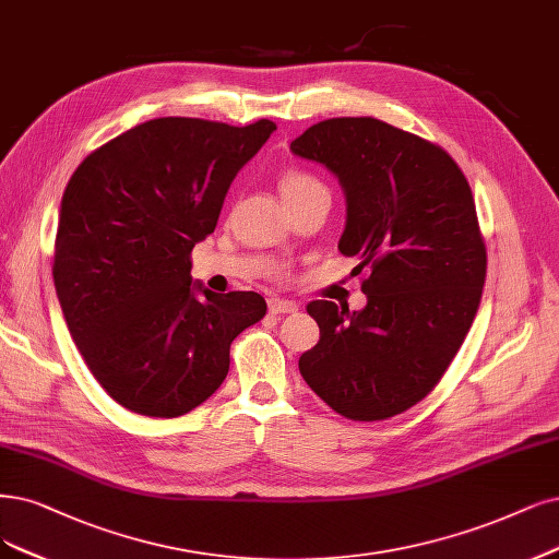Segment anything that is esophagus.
I'll return each instance as SVG.
<instances>
[{"instance_id": "obj_1", "label": "esophagus", "mask_w": 559, "mask_h": 559, "mask_svg": "<svg viewBox=\"0 0 559 559\" xmlns=\"http://www.w3.org/2000/svg\"><path fill=\"white\" fill-rule=\"evenodd\" d=\"M266 306H269V313H272V316H285V313H297L299 311V306L295 301L278 299V297L269 299Z\"/></svg>"}]
</instances>
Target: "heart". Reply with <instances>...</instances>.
Instances as JSON below:
<instances>
[{"instance_id": "heart-1", "label": "heart", "mask_w": 559, "mask_h": 559, "mask_svg": "<svg viewBox=\"0 0 559 559\" xmlns=\"http://www.w3.org/2000/svg\"><path fill=\"white\" fill-rule=\"evenodd\" d=\"M316 186H322L316 177L306 175V173H285L278 181V191H281V198H295V195H301L306 191L316 189Z\"/></svg>"}]
</instances>
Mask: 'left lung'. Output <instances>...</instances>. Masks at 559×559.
Masks as SVG:
<instances>
[{"label":"left lung","instance_id":"8db88e82","mask_svg":"<svg viewBox=\"0 0 559 559\" xmlns=\"http://www.w3.org/2000/svg\"><path fill=\"white\" fill-rule=\"evenodd\" d=\"M290 150L338 177V251L370 269L361 311L306 306L320 341L299 373L347 419L401 415L440 382L481 301L486 246L469 183L438 144L373 117L324 119Z\"/></svg>","mask_w":559,"mask_h":559}]
</instances>
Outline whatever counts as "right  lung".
Here are the masks:
<instances>
[{
    "label": "right lung",
    "instance_id": "obj_1",
    "mask_svg": "<svg viewBox=\"0 0 559 559\" xmlns=\"http://www.w3.org/2000/svg\"><path fill=\"white\" fill-rule=\"evenodd\" d=\"M274 131L269 119H150L92 152L67 183L57 299L92 376L135 415L173 419L204 403L227 376L230 343L266 313L258 293L195 283L191 251Z\"/></svg>",
    "mask_w": 559,
    "mask_h": 559
}]
</instances>
